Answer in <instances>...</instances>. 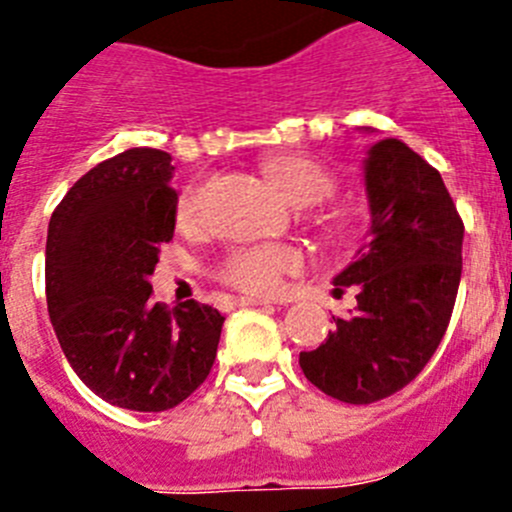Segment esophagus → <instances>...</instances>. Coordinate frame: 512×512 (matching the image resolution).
I'll list each match as a JSON object with an SVG mask.
<instances>
[{"label":"esophagus","mask_w":512,"mask_h":512,"mask_svg":"<svg viewBox=\"0 0 512 512\" xmlns=\"http://www.w3.org/2000/svg\"><path fill=\"white\" fill-rule=\"evenodd\" d=\"M224 308H240V305H267V300L260 298H222Z\"/></svg>","instance_id":"esophagus-1"}]
</instances>
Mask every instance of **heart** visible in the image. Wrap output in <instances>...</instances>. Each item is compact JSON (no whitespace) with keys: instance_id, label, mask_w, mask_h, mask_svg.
<instances>
[{"instance_id":"1","label":"heart","mask_w":512,"mask_h":512,"mask_svg":"<svg viewBox=\"0 0 512 512\" xmlns=\"http://www.w3.org/2000/svg\"><path fill=\"white\" fill-rule=\"evenodd\" d=\"M270 176L285 197L300 207L321 204L336 191V176L323 161L308 154H283L272 156L265 164ZM207 184L189 186L181 194L176 219L181 227L194 229L204 222L207 207ZM305 265L303 250L293 245H245L234 247L217 265V278L229 288L250 295H270L280 290L283 280L293 272H300Z\"/></svg>"}]
</instances>
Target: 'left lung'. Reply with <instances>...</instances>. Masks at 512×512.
I'll return each mask as SVG.
<instances>
[{"label": "left lung", "instance_id": "obj_1", "mask_svg": "<svg viewBox=\"0 0 512 512\" xmlns=\"http://www.w3.org/2000/svg\"><path fill=\"white\" fill-rule=\"evenodd\" d=\"M371 242L333 280L356 288L351 318L315 351L300 353L305 379L346 404H374L414 381L450 326L462 275V224L434 166L384 138L366 159Z\"/></svg>", "mask_w": 512, "mask_h": 512}]
</instances>
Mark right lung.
I'll return each mask as SVG.
<instances>
[{
  "label": "right lung",
  "mask_w": 512,
  "mask_h": 512,
  "mask_svg": "<svg viewBox=\"0 0 512 512\" xmlns=\"http://www.w3.org/2000/svg\"><path fill=\"white\" fill-rule=\"evenodd\" d=\"M171 156L128 148L80 176L50 217L45 293L62 353L113 407L166 412L212 371L224 315L154 303L148 275L171 242L179 194Z\"/></svg>",
  "instance_id": "add662e5"
}]
</instances>
